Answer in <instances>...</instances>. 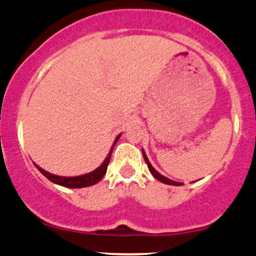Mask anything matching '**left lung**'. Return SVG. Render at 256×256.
Instances as JSON below:
<instances>
[{
	"label": "left lung",
	"mask_w": 256,
	"mask_h": 256,
	"mask_svg": "<svg viewBox=\"0 0 256 256\" xmlns=\"http://www.w3.org/2000/svg\"><path fill=\"white\" fill-rule=\"evenodd\" d=\"M142 156H144V160H145V162H146V164H148V170L151 172V174L154 175V178H156L157 180H160V182H163V184H166V185H173V186H182V182H174V180H170V179H168V178H166V176H163L162 174H160L156 170V169L154 168V166H151V163H150V160H148V156H146V154H145V151L142 150Z\"/></svg>",
	"instance_id": "left-lung-1"
}]
</instances>
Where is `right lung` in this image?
Masks as SVG:
<instances>
[{"label":"right lung","mask_w":256,"mask_h":256,"mask_svg":"<svg viewBox=\"0 0 256 256\" xmlns=\"http://www.w3.org/2000/svg\"><path fill=\"white\" fill-rule=\"evenodd\" d=\"M120 134L118 136L114 139V142L111 146L110 151H108V156L104 162L102 163V166H99L96 170L90 172V173L87 174H83V175H78V176H59V175H54L48 173L47 170L42 169L41 166H38L36 163H34L37 169H38L41 173L47 178L48 180H50L52 182L56 184V185L60 186H64V188H87V186H92V185H96V182H99L100 180L102 179V176L106 174V169H108V163H110V158H111V154H112V150L116 145V142H118Z\"/></svg>","instance_id":"right-lung-1"}]
</instances>
